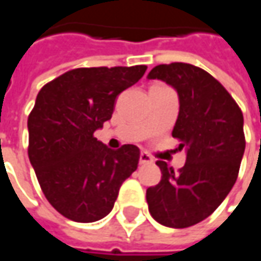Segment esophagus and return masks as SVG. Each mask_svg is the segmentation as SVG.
<instances>
[{"label": "esophagus", "mask_w": 261, "mask_h": 261, "mask_svg": "<svg viewBox=\"0 0 261 261\" xmlns=\"http://www.w3.org/2000/svg\"><path fill=\"white\" fill-rule=\"evenodd\" d=\"M149 162H152V158L147 152H141L140 154V164H149Z\"/></svg>", "instance_id": "34e87169"}]
</instances>
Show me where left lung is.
Here are the masks:
<instances>
[{
	"label": "left lung",
	"instance_id": "8db88e82",
	"mask_svg": "<svg viewBox=\"0 0 261 261\" xmlns=\"http://www.w3.org/2000/svg\"><path fill=\"white\" fill-rule=\"evenodd\" d=\"M148 77L176 89L172 137L179 149L187 147V162L176 172L156 161L162 176L147 189L148 211L158 223L184 229L211 216L238 179L246 147L243 113L219 80L194 65H158Z\"/></svg>",
	"mask_w": 261,
	"mask_h": 261
}]
</instances>
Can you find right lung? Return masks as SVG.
I'll return each mask as SVG.
<instances>
[{
  "instance_id": "1",
  "label": "right lung",
  "mask_w": 261,
  "mask_h": 261,
  "mask_svg": "<svg viewBox=\"0 0 261 261\" xmlns=\"http://www.w3.org/2000/svg\"><path fill=\"white\" fill-rule=\"evenodd\" d=\"M147 66L77 67L42 87L28 116V156L45 198L80 223L112 212L121 184L137 169L140 149H110L94 131L112 118L120 93Z\"/></svg>"
}]
</instances>
